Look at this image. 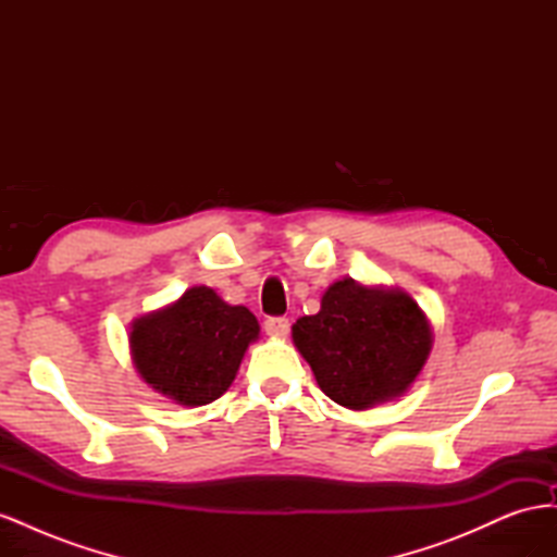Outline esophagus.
I'll return each instance as SVG.
<instances>
[{"label": "esophagus", "mask_w": 557, "mask_h": 557, "mask_svg": "<svg viewBox=\"0 0 557 557\" xmlns=\"http://www.w3.org/2000/svg\"><path fill=\"white\" fill-rule=\"evenodd\" d=\"M264 332L269 336H274V339H283V336L290 332L288 318H267L264 320Z\"/></svg>", "instance_id": "34e87169"}]
</instances>
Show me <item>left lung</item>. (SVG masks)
<instances>
[{
  "label": "left lung",
  "instance_id": "8db88e82",
  "mask_svg": "<svg viewBox=\"0 0 557 557\" xmlns=\"http://www.w3.org/2000/svg\"><path fill=\"white\" fill-rule=\"evenodd\" d=\"M428 313L397 285L334 281L315 315L293 325V344L332 401L367 411L401 397L430 358Z\"/></svg>",
  "mask_w": 557,
  "mask_h": 557
}]
</instances>
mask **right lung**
Listing matches in <instances>:
<instances>
[{
    "instance_id": "obj_1",
    "label": "right lung",
    "mask_w": 557,
    "mask_h": 557,
    "mask_svg": "<svg viewBox=\"0 0 557 557\" xmlns=\"http://www.w3.org/2000/svg\"><path fill=\"white\" fill-rule=\"evenodd\" d=\"M129 356L144 383L181 407H205L237 376L260 323L207 285L129 323Z\"/></svg>"
}]
</instances>
